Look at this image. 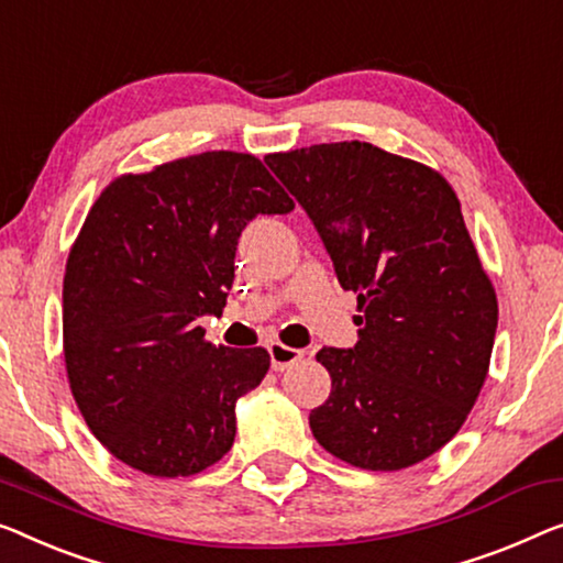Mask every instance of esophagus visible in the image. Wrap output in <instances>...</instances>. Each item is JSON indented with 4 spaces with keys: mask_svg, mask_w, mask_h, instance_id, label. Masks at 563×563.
<instances>
[{
    "mask_svg": "<svg viewBox=\"0 0 563 563\" xmlns=\"http://www.w3.org/2000/svg\"><path fill=\"white\" fill-rule=\"evenodd\" d=\"M267 354H271V364L275 372H285V368H290L292 364H298L300 358H303V351L285 346L280 341H273L271 346H267Z\"/></svg>",
    "mask_w": 563,
    "mask_h": 563,
    "instance_id": "obj_1",
    "label": "esophagus"
}]
</instances>
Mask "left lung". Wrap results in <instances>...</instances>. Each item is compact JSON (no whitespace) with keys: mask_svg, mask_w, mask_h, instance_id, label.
<instances>
[{"mask_svg":"<svg viewBox=\"0 0 563 563\" xmlns=\"http://www.w3.org/2000/svg\"><path fill=\"white\" fill-rule=\"evenodd\" d=\"M354 290V349L316 354L331 397L310 412L318 444L364 470L422 463L473 409L498 329L496 290L460 201L438 172L362 141L265 158Z\"/></svg>","mask_w":563,"mask_h":563,"instance_id":"8db88e82","label":"left lung"}]
</instances>
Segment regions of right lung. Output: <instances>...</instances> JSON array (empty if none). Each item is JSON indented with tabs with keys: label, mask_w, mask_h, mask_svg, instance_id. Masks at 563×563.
<instances>
[{
	"label": "right lung",
	"mask_w": 563,
	"mask_h": 563,
	"mask_svg": "<svg viewBox=\"0 0 563 563\" xmlns=\"http://www.w3.org/2000/svg\"><path fill=\"white\" fill-rule=\"evenodd\" d=\"M296 207L260 158H176L106 187L63 283L65 366L90 432L146 475H195L230 452L234 405L271 368L265 349L205 341L222 313L242 230Z\"/></svg>",
	"instance_id": "obj_1"
}]
</instances>
